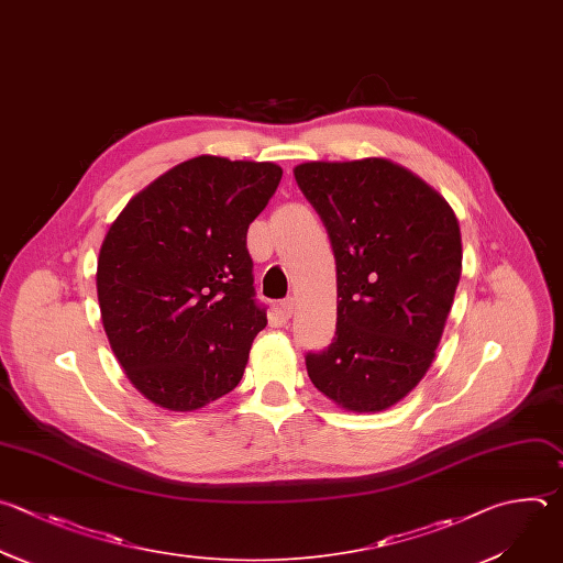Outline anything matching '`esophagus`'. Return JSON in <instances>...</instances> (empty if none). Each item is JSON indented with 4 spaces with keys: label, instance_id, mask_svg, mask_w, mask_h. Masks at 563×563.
I'll return each mask as SVG.
<instances>
[{
    "label": "esophagus",
    "instance_id": "34e87169",
    "mask_svg": "<svg viewBox=\"0 0 563 563\" xmlns=\"http://www.w3.org/2000/svg\"><path fill=\"white\" fill-rule=\"evenodd\" d=\"M294 311H296V298H287V300H283L280 302V313H283V318H291L294 316Z\"/></svg>",
    "mask_w": 563,
    "mask_h": 563
}]
</instances>
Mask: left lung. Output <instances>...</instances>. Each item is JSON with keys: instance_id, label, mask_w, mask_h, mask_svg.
<instances>
[{"instance_id": "1", "label": "left lung", "mask_w": 563, "mask_h": 563, "mask_svg": "<svg viewBox=\"0 0 563 563\" xmlns=\"http://www.w3.org/2000/svg\"><path fill=\"white\" fill-rule=\"evenodd\" d=\"M294 176L327 228L338 285L335 338L307 373L344 411H387L435 360L462 274L457 217L385 156L307 161Z\"/></svg>"}]
</instances>
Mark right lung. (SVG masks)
<instances>
[{
    "label": "right lung",
    "mask_w": 563,
    "mask_h": 563,
    "mask_svg": "<svg viewBox=\"0 0 563 563\" xmlns=\"http://www.w3.org/2000/svg\"><path fill=\"white\" fill-rule=\"evenodd\" d=\"M280 176L272 161L201 154L145 185L112 221L97 261L101 322L152 405L190 413L241 383L267 324L247 228Z\"/></svg>",
    "instance_id": "right-lung-1"
}]
</instances>
